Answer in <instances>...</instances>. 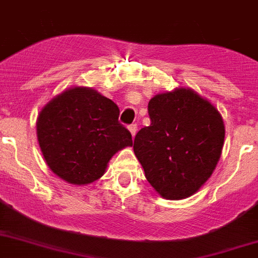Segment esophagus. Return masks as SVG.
I'll return each mask as SVG.
<instances>
[{"mask_svg": "<svg viewBox=\"0 0 258 258\" xmlns=\"http://www.w3.org/2000/svg\"><path fill=\"white\" fill-rule=\"evenodd\" d=\"M127 129H129V132L132 133V137H134V136H136V133H137V124L129 125V127H127Z\"/></svg>", "mask_w": 258, "mask_h": 258, "instance_id": "1", "label": "esophagus"}]
</instances>
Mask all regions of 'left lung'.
<instances>
[{"mask_svg":"<svg viewBox=\"0 0 258 258\" xmlns=\"http://www.w3.org/2000/svg\"><path fill=\"white\" fill-rule=\"evenodd\" d=\"M150 126L133 150L151 186L166 200L195 195L214 172L224 142L221 113L192 89H175L149 102Z\"/></svg>","mask_w":258,"mask_h":258,"instance_id":"obj_1","label":"left lung"}]
</instances>
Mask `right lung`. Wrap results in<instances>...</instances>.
Listing matches in <instances>:
<instances>
[{
	"instance_id": "right-lung-1",
	"label": "right lung",
	"mask_w": 258,
	"mask_h": 258,
	"mask_svg": "<svg viewBox=\"0 0 258 258\" xmlns=\"http://www.w3.org/2000/svg\"><path fill=\"white\" fill-rule=\"evenodd\" d=\"M118 114L111 99L89 87H72L47 103L36 133L50 171L74 185L100 179L112 156L133 145Z\"/></svg>"
}]
</instances>
